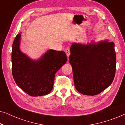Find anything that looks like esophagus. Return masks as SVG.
<instances>
[{
  "label": "esophagus",
  "instance_id": "34e87169",
  "mask_svg": "<svg viewBox=\"0 0 125 125\" xmlns=\"http://www.w3.org/2000/svg\"><path fill=\"white\" fill-rule=\"evenodd\" d=\"M65 52H66V56H67L68 57H69V56L70 55V54H71V53H70V50L69 48H67L65 50Z\"/></svg>",
  "mask_w": 125,
  "mask_h": 125
}]
</instances>
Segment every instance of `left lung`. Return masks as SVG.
<instances>
[{
  "label": "left lung",
  "mask_w": 125,
  "mask_h": 125,
  "mask_svg": "<svg viewBox=\"0 0 125 125\" xmlns=\"http://www.w3.org/2000/svg\"><path fill=\"white\" fill-rule=\"evenodd\" d=\"M114 47V42L108 40L72 44L69 63L75 88L78 92L95 95L111 85L115 73Z\"/></svg>",
  "instance_id": "8db88e82"
}]
</instances>
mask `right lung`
<instances>
[{
  "label": "right lung",
  "mask_w": 125,
  "mask_h": 125,
  "mask_svg": "<svg viewBox=\"0 0 125 125\" xmlns=\"http://www.w3.org/2000/svg\"><path fill=\"white\" fill-rule=\"evenodd\" d=\"M21 33L14 39L12 51V72L15 83L33 97L49 94L53 86L56 73L65 64V52L48 50L38 60H32L20 49Z\"/></svg>",
  "instance_id": "add662e5"
}]
</instances>
